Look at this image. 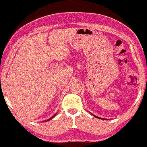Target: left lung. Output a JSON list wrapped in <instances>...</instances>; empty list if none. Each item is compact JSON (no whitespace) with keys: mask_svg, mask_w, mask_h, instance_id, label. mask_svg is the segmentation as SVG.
Listing matches in <instances>:
<instances>
[{"mask_svg":"<svg viewBox=\"0 0 147 147\" xmlns=\"http://www.w3.org/2000/svg\"><path fill=\"white\" fill-rule=\"evenodd\" d=\"M92 115H93L94 116H95L96 118H99V119H102V120H106V119H104V118H100V117H98V116H95V115H94V114H92Z\"/></svg>","mask_w":147,"mask_h":147,"instance_id":"left-lung-1","label":"left lung"}]
</instances>
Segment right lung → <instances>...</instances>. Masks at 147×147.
<instances>
[{"label":"right lung","mask_w":147,"mask_h":147,"mask_svg":"<svg viewBox=\"0 0 147 147\" xmlns=\"http://www.w3.org/2000/svg\"><path fill=\"white\" fill-rule=\"evenodd\" d=\"M56 114H57V113H56L55 114H54V115H53V116H52V117H51V118H49V119H48L47 120H45V121H43V122H47V121H49V120H51V119H52V118H53L54 117V116H55L56 115Z\"/></svg>","instance_id":"right-lung-1"}]
</instances>
